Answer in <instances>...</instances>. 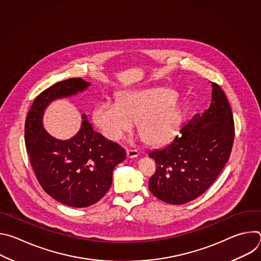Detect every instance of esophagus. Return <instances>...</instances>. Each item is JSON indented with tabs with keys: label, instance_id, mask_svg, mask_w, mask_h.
I'll return each instance as SVG.
<instances>
[{
	"label": "esophagus",
	"instance_id": "34e87169",
	"mask_svg": "<svg viewBox=\"0 0 261 261\" xmlns=\"http://www.w3.org/2000/svg\"><path fill=\"white\" fill-rule=\"evenodd\" d=\"M138 155H139V152L137 150H133V148L127 150V157L130 158V159L136 158V157H138Z\"/></svg>",
	"mask_w": 261,
	"mask_h": 261
}]
</instances>
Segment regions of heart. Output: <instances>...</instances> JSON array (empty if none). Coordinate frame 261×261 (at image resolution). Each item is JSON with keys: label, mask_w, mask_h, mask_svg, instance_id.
<instances>
[{"label": "heart", "mask_w": 261, "mask_h": 261, "mask_svg": "<svg viewBox=\"0 0 261 261\" xmlns=\"http://www.w3.org/2000/svg\"><path fill=\"white\" fill-rule=\"evenodd\" d=\"M177 96L164 88L135 89L124 92L118 102L102 101L93 111V121L110 140H120L134 124L147 144H162L174 135L180 113Z\"/></svg>", "instance_id": "heart-1"}]
</instances>
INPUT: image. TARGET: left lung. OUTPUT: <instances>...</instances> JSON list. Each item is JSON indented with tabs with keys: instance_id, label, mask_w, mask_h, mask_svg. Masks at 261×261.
Masks as SVG:
<instances>
[{
	"instance_id": "1",
	"label": "left lung",
	"mask_w": 261,
	"mask_h": 261,
	"mask_svg": "<svg viewBox=\"0 0 261 261\" xmlns=\"http://www.w3.org/2000/svg\"><path fill=\"white\" fill-rule=\"evenodd\" d=\"M212 88V102L203 114L181 125L168 145L148 153L157 163L148 189L164 202L184 204L197 198L229 159L234 139L231 108L221 88L214 83Z\"/></svg>"
}]
</instances>
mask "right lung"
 <instances>
[{
  "mask_svg": "<svg viewBox=\"0 0 261 261\" xmlns=\"http://www.w3.org/2000/svg\"><path fill=\"white\" fill-rule=\"evenodd\" d=\"M91 86L82 79L60 82L33 102L24 125L25 147L43 190L59 202L87 207L99 201L113 182L115 167L126 159L118 143L93 130L87 116L69 139L51 136L43 126L45 109L55 100L76 96Z\"/></svg>",
  "mask_w": 261,
  "mask_h": 261,
  "instance_id": "obj_1",
  "label": "right lung"
}]
</instances>
